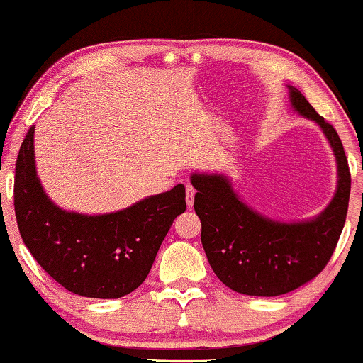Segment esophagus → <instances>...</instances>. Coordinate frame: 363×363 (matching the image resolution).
Returning a JSON list of instances; mask_svg holds the SVG:
<instances>
[{"label":"esophagus","mask_w":363,"mask_h":363,"mask_svg":"<svg viewBox=\"0 0 363 363\" xmlns=\"http://www.w3.org/2000/svg\"><path fill=\"white\" fill-rule=\"evenodd\" d=\"M185 193H186V205H188V208H191L193 206V201H195V188H193L190 183H186V186H185Z\"/></svg>","instance_id":"obj_1"}]
</instances>
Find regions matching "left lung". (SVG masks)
<instances>
[{
	"label": "left lung",
	"mask_w": 363,
	"mask_h": 363,
	"mask_svg": "<svg viewBox=\"0 0 363 363\" xmlns=\"http://www.w3.org/2000/svg\"><path fill=\"white\" fill-rule=\"evenodd\" d=\"M287 89L292 108L322 128L335 155L337 190L320 215L299 223L271 220L242 203L228 177L191 175L208 262L223 284L246 296H281L314 279L334 255L349 210L350 172L340 137L301 91Z\"/></svg>",
	"instance_id": "8db88e82"
}]
</instances>
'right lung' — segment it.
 Returning <instances> with one entry per match:
<instances>
[{"label":"right lung","mask_w":363,"mask_h":363,"mask_svg":"<svg viewBox=\"0 0 363 363\" xmlns=\"http://www.w3.org/2000/svg\"><path fill=\"white\" fill-rule=\"evenodd\" d=\"M186 210L185 186L143 198L108 215L66 211L36 175L34 127L24 137L14 175V213L39 266L74 294L117 299L145 281L173 220Z\"/></svg>","instance_id":"obj_1"}]
</instances>
